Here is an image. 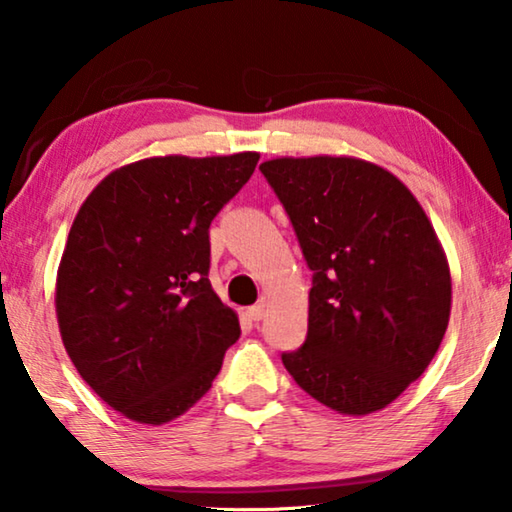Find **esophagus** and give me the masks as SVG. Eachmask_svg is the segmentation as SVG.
Returning a JSON list of instances; mask_svg holds the SVG:
<instances>
[{
  "instance_id": "obj_1",
  "label": "esophagus",
  "mask_w": 512,
  "mask_h": 512,
  "mask_svg": "<svg viewBox=\"0 0 512 512\" xmlns=\"http://www.w3.org/2000/svg\"><path fill=\"white\" fill-rule=\"evenodd\" d=\"M246 316L250 318V320H262L264 318V305H255V307H248L246 309Z\"/></svg>"
}]
</instances>
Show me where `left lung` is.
Returning <instances> with one entry per match:
<instances>
[{"instance_id": "1", "label": "left lung", "mask_w": 512, "mask_h": 512, "mask_svg": "<svg viewBox=\"0 0 512 512\" xmlns=\"http://www.w3.org/2000/svg\"><path fill=\"white\" fill-rule=\"evenodd\" d=\"M259 169L314 271L307 339L282 354L302 391L343 415L395 402L436 357L452 273L418 198L352 155L273 158Z\"/></svg>"}]
</instances>
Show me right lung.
Returning <instances> with one entry per match:
<instances>
[{
    "label": "right lung",
    "mask_w": 512,
    "mask_h": 512,
    "mask_svg": "<svg viewBox=\"0 0 512 512\" xmlns=\"http://www.w3.org/2000/svg\"><path fill=\"white\" fill-rule=\"evenodd\" d=\"M257 160H137L110 171L74 216L56 273L58 329L85 384L128 420L160 427L187 413L239 339L237 311L207 280V230Z\"/></svg>",
    "instance_id": "1"
}]
</instances>
